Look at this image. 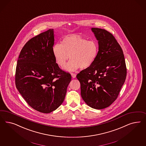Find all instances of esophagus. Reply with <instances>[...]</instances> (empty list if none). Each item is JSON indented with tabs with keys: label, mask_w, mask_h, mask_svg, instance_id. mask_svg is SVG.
<instances>
[{
	"label": "esophagus",
	"mask_w": 146,
	"mask_h": 146,
	"mask_svg": "<svg viewBox=\"0 0 146 146\" xmlns=\"http://www.w3.org/2000/svg\"><path fill=\"white\" fill-rule=\"evenodd\" d=\"M71 76H72V77L73 78H75V77H76V74H74V73H71Z\"/></svg>",
	"instance_id": "esophagus-1"
}]
</instances>
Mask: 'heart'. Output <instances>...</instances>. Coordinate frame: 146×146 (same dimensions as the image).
Wrapping results in <instances>:
<instances>
[{"label": "heart", "instance_id": "obj_1", "mask_svg": "<svg viewBox=\"0 0 146 146\" xmlns=\"http://www.w3.org/2000/svg\"><path fill=\"white\" fill-rule=\"evenodd\" d=\"M99 45L96 41L88 40L78 35L64 37L61 43L53 45L52 53L59 66H64L67 60H71L64 67L65 71L73 72L87 69L92 66L97 59Z\"/></svg>", "mask_w": 146, "mask_h": 146}]
</instances>
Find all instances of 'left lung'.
I'll use <instances>...</instances> for the list:
<instances>
[{
  "mask_svg": "<svg viewBox=\"0 0 146 146\" xmlns=\"http://www.w3.org/2000/svg\"><path fill=\"white\" fill-rule=\"evenodd\" d=\"M98 40L99 52L92 66L76 75L81 84V95L88 106L103 109L118 97L126 77L123 50L109 31L92 28Z\"/></svg>",
  "mask_w": 146,
  "mask_h": 146,
  "instance_id": "1",
  "label": "left lung"
}]
</instances>
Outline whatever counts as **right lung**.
Instances as JSON below:
<instances>
[{"label": "right lung", "instance_id": "add662e5", "mask_svg": "<svg viewBox=\"0 0 146 146\" xmlns=\"http://www.w3.org/2000/svg\"><path fill=\"white\" fill-rule=\"evenodd\" d=\"M54 40L53 29L29 40L19 54L15 72L20 94L29 106L44 113L62 104L72 78L55 62Z\"/></svg>", "mask_w": 146, "mask_h": 146}]
</instances>
